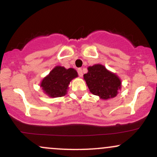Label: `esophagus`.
I'll return each mask as SVG.
<instances>
[{"mask_svg": "<svg viewBox=\"0 0 157 157\" xmlns=\"http://www.w3.org/2000/svg\"><path fill=\"white\" fill-rule=\"evenodd\" d=\"M77 72H78V75H79V76L80 77H82V68H78V69H77Z\"/></svg>", "mask_w": 157, "mask_h": 157, "instance_id": "esophagus-1", "label": "esophagus"}]
</instances>
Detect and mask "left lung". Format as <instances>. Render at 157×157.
<instances>
[{
  "mask_svg": "<svg viewBox=\"0 0 157 157\" xmlns=\"http://www.w3.org/2000/svg\"><path fill=\"white\" fill-rule=\"evenodd\" d=\"M83 79L90 92L102 100L113 98L117 95L119 90H121L122 82L120 77L102 64L89 66Z\"/></svg>",
  "mask_w": 157,
  "mask_h": 157,
  "instance_id": "left-lung-1",
  "label": "left lung"
}]
</instances>
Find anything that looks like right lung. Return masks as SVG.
<instances>
[{
    "label": "right lung",
    "mask_w": 157,
    "mask_h": 157,
    "mask_svg": "<svg viewBox=\"0 0 157 157\" xmlns=\"http://www.w3.org/2000/svg\"><path fill=\"white\" fill-rule=\"evenodd\" d=\"M77 77L78 74L75 68L67 69L63 66H57L43 79L40 87L49 97H63L67 94L70 82Z\"/></svg>",
    "instance_id": "obj_1"
}]
</instances>
